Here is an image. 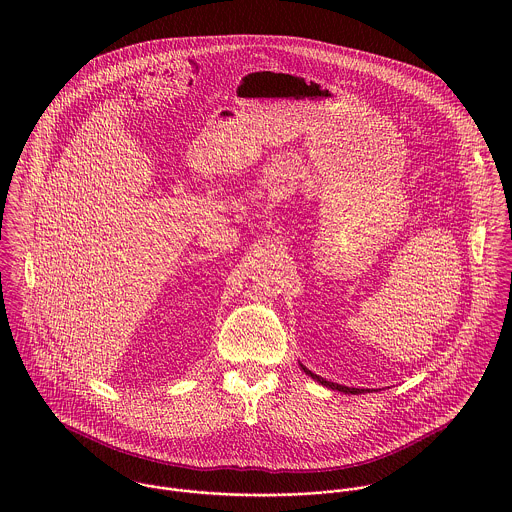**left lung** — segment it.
<instances>
[{"label": "left lung", "mask_w": 512, "mask_h": 512, "mask_svg": "<svg viewBox=\"0 0 512 512\" xmlns=\"http://www.w3.org/2000/svg\"><path fill=\"white\" fill-rule=\"evenodd\" d=\"M303 368V372L305 374H309L313 380H317L319 384H323V386H327V388H331V390H339V392H345V394H361V392H365L363 388H349V386H343V384H335V382H329V380H325V378H321V376H317V374H313L311 370H307L305 366L301 365Z\"/></svg>", "instance_id": "obj_1"}]
</instances>
